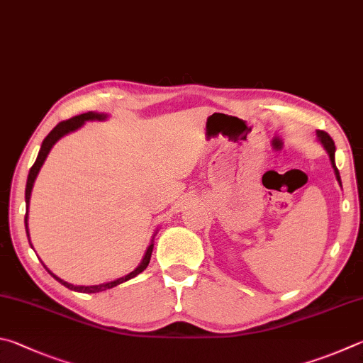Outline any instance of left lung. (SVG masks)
<instances>
[{
    "label": "left lung",
    "mask_w": 363,
    "mask_h": 363,
    "mask_svg": "<svg viewBox=\"0 0 363 363\" xmlns=\"http://www.w3.org/2000/svg\"><path fill=\"white\" fill-rule=\"evenodd\" d=\"M317 137H319L320 143L323 145V148L327 150L328 156H330V161H332V165H333V170H335L336 180H338V182H340V185H341V177H340V172H338V169H336V165H335V142H333V138L330 137L327 132H323V130H317Z\"/></svg>",
    "instance_id": "8db88e82"
}]
</instances>
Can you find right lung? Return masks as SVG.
<instances>
[{"label":"right lung","instance_id":"1","mask_svg":"<svg viewBox=\"0 0 363 363\" xmlns=\"http://www.w3.org/2000/svg\"><path fill=\"white\" fill-rule=\"evenodd\" d=\"M106 118V114L104 113H94V111H89V113H82L79 114V116H74L72 119H67V121H62V123L57 124L52 130L49 132V135L43 140V145H41V150L40 152H38V157L36 161L33 164V167L30 169V174H28V178H27V188H25V202H27V213H25V230H27V236H28V242H30V234H28V204H30V196H31V189H33V183L36 180V175L38 172H40L41 165L44 164V161H46V157L49 155V151L52 146L55 145L57 140H60L63 135H67V133L73 132L76 129H79V127L86 123V121H104ZM31 245V244H30ZM152 244L146 249L145 252V257L142 259V263H140L135 269H133L132 272H129V274L124 276V277H119L116 279V281L113 282H106V284H100V285H91V287H86V285H73V284H68L65 281H62L60 277H57L54 272H50L46 266V271L49 272L50 276H52L55 281H59L62 285H65L67 289L69 290H74V291H81V294H97V291H104V290H108V289H113L116 287V285L123 284L125 281H129V279L138 276L140 272H143L146 269V266H148L150 259H151V252H152Z\"/></svg>","mask_w":363,"mask_h":363}]
</instances>
